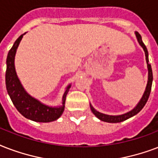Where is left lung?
I'll return each instance as SVG.
<instances>
[{
    "instance_id": "1",
    "label": "left lung",
    "mask_w": 158,
    "mask_h": 158,
    "mask_svg": "<svg viewBox=\"0 0 158 158\" xmlns=\"http://www.w3.org/2000/svg\"><path fill=\"white\" fill-rule=\"evenodd\" d=\"M135 35H136V37L138 39V41H139V44L141 45L143 48L144 52H145V56H146V61L147 63H148V84H147L146 90L144 92L143 96L142 97L141 101L138 104V106L135 107V108L133 110L129 111L128 113L124 114H122V115H117V116H112V115H107V114H101L98 111H96L95 109L93 108L92 106H90V109H91V111L93 112V114L97 117L98 118H100L101 120L105 121V122H108V123H119V122H122V121H124L128 118H131L134 115L137 114L139 113V111L141 110L143 108L144 106L146 105L147 101L148 100L149 96H150V93H151V89H152V71L151 64L149 63L148 61V49H147L146 46L143 42L142 40L141 35H139V32H135Z\"/></svg>"
}]
</instances>
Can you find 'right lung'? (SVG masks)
Returning <instances> with one entry per match:
<instances>
[{
  "instance_id": "obj_1",
  "label": "right lung",
  "mask_w": 158,
  "mask_h": 158,
  "mask_svg": "<svg viewBox=\"0 0 158 158\" xmlns=\"http://www.w3.org/2000/svg\"><path fill=\"white\" fill-rule=\"evenodd\" d=\"M24 35H21L15 40L14 45L12 46L7 55L6 72V85L7 92L17 110L25 118L43 123L54 121L59 118L64 110L66 96L69 90L70 85H68V89L63 95L62 106L59 108H52L44 106L25 92L17 77L14 64L15 55Z\"/></svg>"
}]
</instances>
